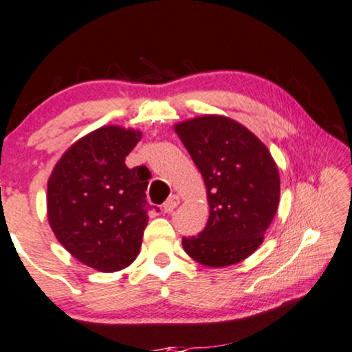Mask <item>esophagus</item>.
<instances>
[{"label":"esophagus","mask_w":352,"mask_h":352,"mask_svg":"<svg viewBox=\"0 0 352 352\" xmlns=\"http://www.w3.org/2000/svg\"><path fill=\"white\" fill-rule=\"evenodd\" d=\"M180 204V197H178L177 195H172L169 199H167L164 202V206H162V209H164L166 214H170V212H174L175 207Z\"/></svg>","instance_id":"esophagus-1"}]
</instances>
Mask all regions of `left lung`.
<instances>
[{
	"instance_id": "8db88e82",
	"label": "left lung",
	"mask_w": 352,
	"mask_h": 352,
	"mask_svg": "<svg viewBox=\"0 0 352 352\" xmlns=\"http://www.w3.org/2000/svg\"><path fill=\"white\" fill-rule=\"evenodd\" d=\"M175 132L204 178L210 207L206 228L183 237V249L210 268L247 258L263 242L279 206L273 156L249 129L225 116L195 118Z\"/></svg>"
}]
</instances>
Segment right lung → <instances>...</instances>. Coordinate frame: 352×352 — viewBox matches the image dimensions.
Listing matches in <instances>:
<instances>
[{
    "label": "right lung",
    "instance_id": "add662e5",
    "mask_svg": "<svg viewBox=\"0 0 352 352\" xmlns=\"http://www.w3.org/2000/svg\"><path fill=\"white\" fill-rule=\"evenodd\" d=\"M142 133L100 127L70 146L47 182V219L58 242L102 273L126 268L140 252L148 223L150 170L129 169Z\"/></svg>",
    "mask_w": 352,
    "mask_h": 352
}]
</instances>
